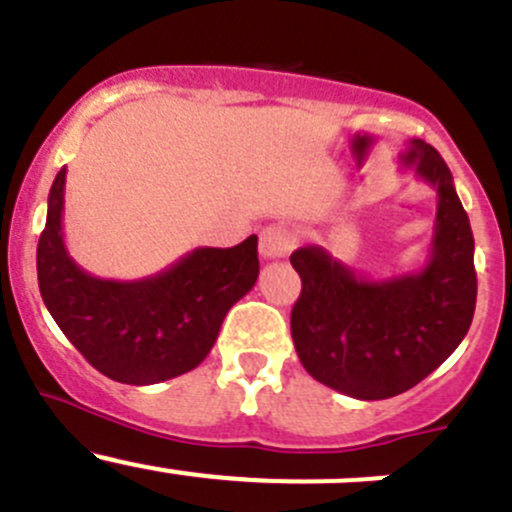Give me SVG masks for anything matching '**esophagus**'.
<instances>
[{"label": "esophagus", "mask_w": 512, "mask_h": 512, "mask_svg": "<svg viewBox=\"0 0 512 512\" xmlns=\"http://www.w3.org/2000/svg\"><path fill=\"white\" fill-rule=\"evenodd\" d=\"M294 240L292 235L280 225H270L260 232V255L265 260H277V257H285L292 250Z\"/></svg>", "instance_id": "obj_1"}]
</instances>
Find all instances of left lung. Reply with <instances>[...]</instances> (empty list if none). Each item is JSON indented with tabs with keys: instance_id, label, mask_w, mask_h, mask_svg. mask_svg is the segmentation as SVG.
<instances>
[{
	"instance_id": "8db88e82",
	"label": "left lung",
	"mask_w": 512,
	"mask_h": 512,
	"mask_svg": "<svg viewBox=\"0 0 512 512\" xmlns=\"http://www.w3.org/2000/svg\"><path fill=\"white\" fill-rule=\"evenodd\" d=\"M401 163L436 188L431 255L418 272L371 280L309 245L289 262L302 277L292 339L309 376L361 401L399 396L443 364L473 322V232L446 160L421 138Z\"/></svg>"
}]
</instances>
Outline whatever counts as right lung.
<instances>
[{
  "label": "right lung",
  "instance_id": "obj_1",
  "mask_svg": "<svg viewBox=\"0 0 512 512\" xmlns=\"http://www.w3.org/2000/svg\"><path fill=\"white\" fill-rule=\"evenodd\" d=\"M64 185L61 168L36 247L41 299L61 332L94 369L121 384H158L195 369L232 304L255 287L257 235L227 250L198 247L143 280H101L81 270L64 245Z\"/></svg>",
  "mask_w": 512,
  "mask_h": 512
}]
</instances>
